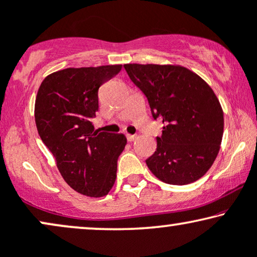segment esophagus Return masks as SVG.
Returning a JSON list of instances; mask_svg holds the SVG:
<instances>
[{
	"mask_svg": "<svg viewBox=\"0 0 257 257\" xmlns=\"http://www.w3.org/2000/svg\"><path fill=\"white\" fill-rule=\"evenodd\" d=\"M136 139V135H132V134H126V140H128L129 142L134 141V140Z\"/></svg>",
	"mask_w": 257,
	"mask_h": 257,
	"instance_id": "esophagus-1",
	"label": "esophagus"
}]
</instances>
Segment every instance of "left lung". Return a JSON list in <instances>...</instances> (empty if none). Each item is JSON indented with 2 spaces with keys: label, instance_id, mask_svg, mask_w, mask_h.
I'll return each instance as SVG.
<instances>
[{
  "label": "left lung",
  "instance_id": "8db88e82",
  "mask_svg": "<svg viewBox=\"0 0 257 257\" xmlns=\"http://www.w3.org/2000/svg\"><path fill=\"white\" fill-rule=\"evenodd\" d=\"M124 69L147 97L153 118L165 124L157 151L146 160L149 170L171 185L199 179L216 160L223 138V110L213 90L178 65L125 64Z\"/></svg>",
  "mask_w": 257,
  "mask_h": 257
}]
</instances>
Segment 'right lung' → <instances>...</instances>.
<instances>
[{"label": "right lung", "mask_w": 257, "mask_h": 257, "mask_svg": "<svg viewBox=\"0 0 257 257\" xmlns=\"http://www.w3.org/2000/svg\"><path fill=\"white\" fill-rule=\"evenodd\" d=\"M122 65L65 69L42 80L35 99V124L64 180L87 197H103L116 180L123 134L95 131L98 89Z\"/></svg>", "instance_id": "add662e5"}]
</instances>
